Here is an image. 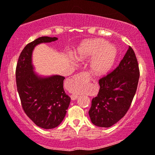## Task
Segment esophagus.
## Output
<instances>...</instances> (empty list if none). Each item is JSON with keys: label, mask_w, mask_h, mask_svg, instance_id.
<instances>
[{"label": "esophagus", "mask_w": 155, "mask_h": 155, "mask_svg": "<svg viewBox=\"0 0 155 155\" xmlns=\"http://www.w3.org/2000/svg\"><path fill=\"white\" fill-rule=\"evenodd\" d=\"M78 78H86V79H87L89 81H90V80H92L90 78V77H89V75L87 73H81L78 74V75H74L73 77H72L71 79L75 80H77ZM71 97L72 100H76V99H78V97L76 96V95H71Z\"/></svg>", "instance_id": "34e87169"}]
</instances>
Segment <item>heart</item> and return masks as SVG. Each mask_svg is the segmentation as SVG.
Wrapping results in <instances>:
<instances>
[{
  "label": "heart",
  "mask_w": 155,
  "mask_h": 155,
  "mask_svg": "<svg viewBox=\"0 0 155 155\" xmlns=\"http://www.w3.org/2000/svg\"><path fill=\"white\" fill-rule=\"evenodd\" d=\"M75 60L91 59L90 69L95 75H104L113 68L117 61L118 49L114 44L101 39H93L82 42L73 54Z\"/></svg>",
  "instance_id": "obj_1"
}]
</instances>
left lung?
Listing matches in <instances>:
<instances>
[{
  "label": "left lung",
  "instance_id": "obj_1",
  "mask_svg": "<svg viewBox=\"0 0 155 155\" xmlns=\"http://www.w3.org/2000/svg\"><path fill=\"white\" fill-rule=\"evenodd\" d=\"M139 77L136 56L129 46L119 65L99 80L100 90L89 111L93 124L109 128L124 117L136 92Z\"/></svg>",
  "mask_w": 155,
  "mask_h": 155
}]
</instances>
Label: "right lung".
<instances>
[{
  "mask_svg": "<svg viewBox=\"0 0 155 155\" xmlns=\"http://www.w3.org/2000/svg\"><path fill=\"white\" fill-rule=\"evenodd\" d=\"M57 39L41 37L27 44L21 52L16 68L17 88L23 109L37 126L44 129L59 126L71 102V98L63 90L65 78L59 75H40L35 71L32 63L36 46Z\"/></svg>",
  "mask_w": 155,
  "mask_h": 155,
  "instance_id": "add662e5",
  "label": "right lung"
}]
</instances>
